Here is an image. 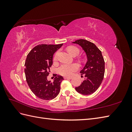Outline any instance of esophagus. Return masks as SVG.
Segmentation results:
<instances>
[{
	"label": "esophagus",
	"instance_id": "34e87169",
	"mask_svg": "<svg viewBox=\"0 0 132 132\" xmlns=\"http://www.w3.org/2000/svg\"><path fill=\"white\" fill-rule=\"evenodd\" d=\"M64 78L65 79H71L72 77H64Z\"/></svg>",
	"mask_w": 132,
	"mask_h": 132
}]
</instances>
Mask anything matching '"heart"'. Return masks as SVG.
<instances>
[{"label": "heart", "instance_id": "1", "mask_svg": "<svg viewBox=\"0 0 132 132\" xmlns=\"http://www.w3.org/2000/svg\"><path fill=\"white\" fill-rule=\"evenodd\" d=\"M68 52L70 53L72 55H77L79 53V50L78 47L70 46L68 47ZM58 55V52L55 53L54 56V61H57ZM79 68V64L77 63H73L71 64L64 63L59 68V72L60 74L63 76H71L74 72L77 71Z\"/></svg>", "mask_w": 132, "mask_h": 132}]
</instances>
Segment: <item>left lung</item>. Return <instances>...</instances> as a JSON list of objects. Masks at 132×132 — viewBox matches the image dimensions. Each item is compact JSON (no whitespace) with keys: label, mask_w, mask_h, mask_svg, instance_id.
<instances>
[{"label":"left lung","mask_w":132,"mask_h":132,"mask_svg":"<svg viewBox=\"0 0 132 132\" xmlns=\"http://www.w3.org/2000/svg\"><path fill=\"white\" fill-rule=\"evenodd\" d=\"M73 43L82 46L87 57L85 68L80 71L81 75H85V80L75 89L82 95L92 94L99 87L104 76L105 62L102 52L94 43L83 39L76 40Z\"/></svg>","instance_id":"8db88e82"}]
</instances>
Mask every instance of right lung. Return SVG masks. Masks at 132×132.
Masks as SVG:
<instances>
[{"label":"right lung","mask_w":132,"mask_h":132,"mask_svg":"<svg viewBox=\"0 0 132 132\" xmlns=\"http://www.w3.org/2000/svg\"><path fill=\"white\" fill-rule=\"evenodd\" d=\"M62 45H38L27 55L24 69L27 82L33 93L41 99L52 100L60 93L63 78L55 74L53 82L47 78L53 64V54Z\"/></svg>","instance_id":"obj_1"}]
</instances>
